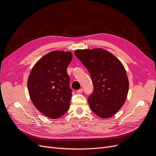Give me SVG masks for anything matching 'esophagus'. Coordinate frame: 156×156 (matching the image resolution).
I'll return each instance as SVG.
<instances>
[{"instance_id": "obj_1", "label": "esophagus", "mask_w": 156, "mask_h": 156, "mask_svg": "<svg viewBox=\"0 0 156 156\" xmlns=\"http://www.w3.org/2000/svg\"><path fill=\"white\" fill-rule=\"evenodd\" d=\"M83 89H82V88L77 90V93H83Z\"/></svg>"}]
</instances>
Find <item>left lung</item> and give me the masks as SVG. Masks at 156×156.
Here are the masks:
<instances>
[{
	"label": "left lung",
	"instance_id": "8db88e82",
	"mask_svg": "<svg viewBox=\"0 0 156 156\" xmlns=\"http://www.w3.org/2000/svg\"><path fill=\"white\" fill-rule=\"evenodd\" d=\"M76 56L88 70L93 91L88 101L93 113L102 118L115 115L125 103L129 79L122 63L103 48L77 50Z\"/></svg>",
	"mask_w": 156,
	"mask_h": 156
}]
</instances>
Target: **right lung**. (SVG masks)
Segmentation results:
<instances>
[{
  "label": "right lung",
  "mask_w": 156,
  "mask_h": 156,
  "mask_svg": "<svg viewBox=\"0 0 156 156\" xmlns=\"http://www.w3.org/2000/svg\"><path fill=\"white\" fill-rule=\"evenodd\" d=\"M72 58L70 52H49L37 61L27 80L31 101L52 119L63 116L70 106L72 95L66 69Z\"/></svg>",
  "instance_id": "add662e5"
}]
</instances>
